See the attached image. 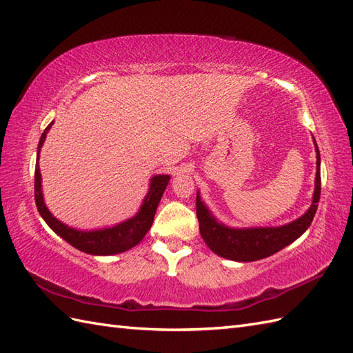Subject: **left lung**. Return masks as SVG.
<instances>
[{
  "instance_id": "8db88e82",
  "label": "left lung",
  "mask_w": 353,
  "mask_h": 353,
  "mask_svg": "<svg viewBox=\"0 0 353 353\" xmlns=\"http://www.w3.org/2000/svg\"><path fill=\"white\" fill-rule=\"evenodd\" d=\"M314 140V139H313ZM316 150V179L312 204L300 218L280 227L232 228L214 218L196 192V218L200 222L201 237L212 252L218 256L237 263H252L264 259L291 245L310 227L321 198V153L314 141Z\"/></svg>"
}]
</instances>
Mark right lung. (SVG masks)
I'll return each mask as SVG.
<instances>
[{"label":"right lung","instance_id":"add662e5","mask_svg":"<svg viewBox=\"0 0 353 353\" xmlns=\"http://www.w3.org/2000/svg\"><path fill=\"white\" fill-rule=\"evenodd\" d=\"M52 125L53 122L48 125V128L44 130V132L40 137V143L37 148V161H35V177H34L35 179L34 182L35 204H37L39 213L44 219V222H46L50 227V230L55 231L61 239H64L67 243H70L71 246L89 255H97V256L116 255V254H122V252L130 250L134 246H137L152 227L158 204L161 201L162 194L165 191L171 176L157 174L150 179L148 195L144 196L143 204L140 205L139 212L130 219L116 223L113 227L89 230V231L68 227V225L57 219L55 216L49 212L46 203H44L43 189H41V173H40V165H39L40 150L44 144V140H46L49 130L52 128Z\"/></svg>","mask_w":353,"mask_h":353}]
</instances>
